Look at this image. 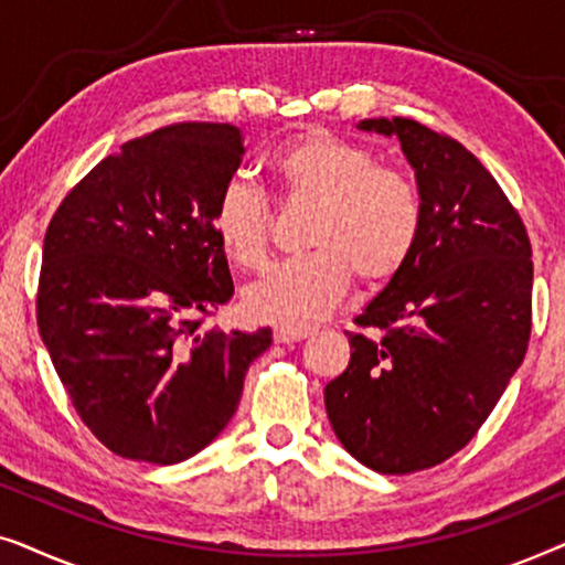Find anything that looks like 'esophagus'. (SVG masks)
I'll list each match as a JSON object with an SVG mask.
<instances>
[{"label":"esophagus","instance_id":"esophagus-1","mask_svg":"<svg viewBox=\"0 0 565 565\" xmlns=\"http://www.w3.org/2000/svg\"><path fill=\"white\" fill-rule=\"evenodd\" d=\"M313 334V329H303V327H277L275 329V342L280 344H292V342H303Z\"/></svg>","mask_w":565,"mask_h":565}]
</instances>
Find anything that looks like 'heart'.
<instances>
[{
  "label": "heart",
  "mask_w": 565,
  "mask_h": 565,
  "mask_svg": "<svg viewBox=\"0 0 565 565\" xmlns=\"http://www.w3.org/2000/svg\"><path fill=\"white\" fill-rule=\"evenodd\" d=\"M269 172L290 205H313L306 226L313 252L275 267L246 290L244 306L254 319L319 321L339 306L352 277L375 290L412 262L422 236L419 192L401 169L377 164L373 149L311 128L273 153ZM211 223L234 265H267L275 211L259 188L231 177L218 190Z\"/></svg>",
  "instance_id": "b5f03b06"
}]
</instances>
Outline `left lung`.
I'll use <instances>...</instances> for the list:
<instances>
[{
    "label": "left lung",
    "instance_id": "1",
    "mask_svg": "<svg viewBox=\"0 0 565 565\" xmlns=\"http://www.w3.org/2000/svg\"><path fill=\"white\" fill-rule=\"evenodd\" d=\"M398 136L416 172L422 236L404 273L347 331L350 367L323 391L339 443L377 473L460 452L522 365L532 331L527 228L489 169L412 118L362 120Z\"/></svg>",
    "mask_w": 565,
    "mask_h": 565
}]
</instances>
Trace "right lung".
I'll list each match as a JSON object with an SVG mask.
<instances>
[{
  "label": "right lung",
  "mask_w": 565,
  "mask_h": 565,
  "mask_svg": "<svg viewBox=\"0 0 565 565\" xmlns=\"http://www.w3.org/2000/svg\"><path fill=\"white\" fill-rule=\"evenodd\" d=\"M231 122H172L82 177L45 228L38 329L107 450L172 466L218 437L273 331L207 327L234 296L211 213L242 164Z\"/></svg>",
  "instance_id": "right-lung-1"
}]
</instances>
